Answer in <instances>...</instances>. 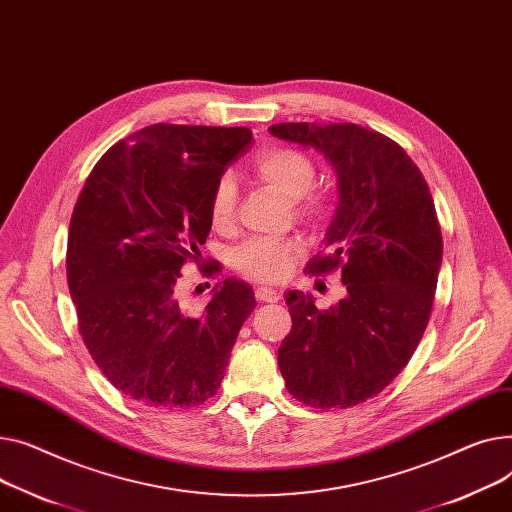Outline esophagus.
Instances as JSON below:
<instances>
[{
	"mask_svg": "<svg viewBox=\"0 0 512 512\" xmlns=\"http://www.w3.org/2000/svg\"><path fill=\"white\" fill-rule=\"evenodd\" d=\"M254 295H256L258 302H266V304H273V302H279V299H281V293L275 291V289H270V287H256Z\"/></svg>",
	"mask_w": 512,
	"mask_h": 512,
	"instance_id": "esophagus-1",
	"label": "esophagus"
}]
</instances>
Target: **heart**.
<instances>
[{
    "label": "heart",
    "mask_w": 512,
    "mask_h": 512,
    "mask_svg": "<svg viewBox=\"0 0 512 512\" xmlns=\"http://www.w3.org/2000/svg\"><path fill=\"white\" fill-rule=\"evenodd\" d=\"M252 171L258 182L293 200L297 217L320 221L326 215L328 198L314 190L316 163L304 150L283 144L266 146L254 155ZM237 202L239 190L235 177L221 173L208 198V215L215 227H229L235 221ZM299 250L302 246L295 239L250 237L231 252V264L246 279L273 283L287 275Z\"/></svg>",
    "instance_id": "b5f03b06"
}]
</instances>
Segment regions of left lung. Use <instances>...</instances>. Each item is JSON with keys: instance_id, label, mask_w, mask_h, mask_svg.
Segmentation results:
<instances>
[{"instance_id": "left-lung-1", "label": "left lung", "mask_w": 512, "mask_h": 512, "mask_svg": "<svg viewBox=\"0 0 512 512\" xmlns=\"http://www.w3.org/2000/svg\"><path fill=\"white\" fill-rule=\"evenodd\" d=\"M270 134L314 146L335 167L339 206L326 252L308 275L339 270L345 299L318 310L312 295L287 291L291 333L279 368L293 399L347 409L393 382L428 326L442 233L422 171L388 136L357 124H277Z\"/></svg>"}]
</instances>
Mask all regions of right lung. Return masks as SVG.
Returning a JSON list of instances; mask_svg holds the SVG:
<instances>
[{
	"label": "right lung",
	"instance_id": "obj_1",
	"mask_svg": "<svg viewBox=\"0 0 512 512\" xmlns=\"http://www.w3.org/2000/svg\"><path fill=\"white\" fill-rule=\"evenodd\" d=\"M252 144L248 128L153 124L115 142L76 200L66 270L82 341L119 393L150 407L217 395L256 299L225 279L194 316L179 277L210 233L215 179ZM221 273L219 264L206 275Z\"/></svg>",
	"mask_w": 512,
	"mask_h": 512
}]
</instances>
